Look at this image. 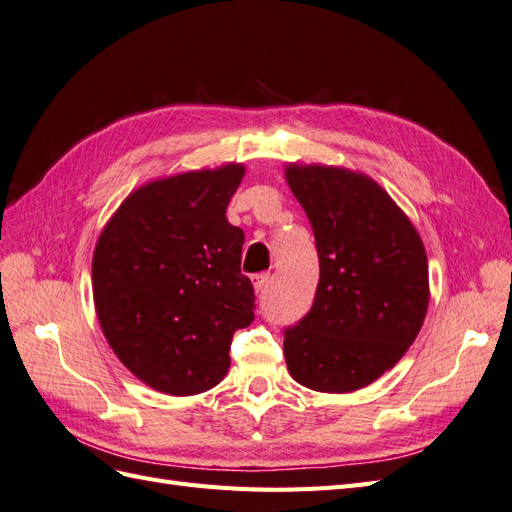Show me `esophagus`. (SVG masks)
<instances>
[{
    "mask_svg": "<svg viewBox=\"0 0 512 512\" xmlns=\"http://www.w3.org/2000/svg\"><path fill=\"white\" fill-rule=\"evenodd\" d=\"M269 280H271V273H256V275H252V282H254L256 292H265V288L269 286Z\"/></svg>",
    "mask_w": 512,
    "mask_h": 512,
    "instance_id": "obj_1",
    "label": "esophagus"
}]
</instances>
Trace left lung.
Masks as SVG:
<instances>
[{
  "mask_svg": "<svg viewBox=\"0 0 512 512\" xmlns=\"http://www.w3.org/2000/svg\"><path fill=\"white\" fill-rule=\"evenodd\" d=\"M286 179L312 224L320 262L312 309L284 329L288 371L312 391L363 389L406 354L423 327V241L365 175L292 164Z\"/></svg>",
  "mask_w": 512,
  "mask_h": 512,
  "instance_id": "obj_1",
  "label": "left lung"
}]
</instances>
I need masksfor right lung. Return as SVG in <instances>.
<instances>
[{
    "mask_svg": "<svg viewBox=\"0 0 512 512\" xmlns=\"http://www.w3.org/2000/svg\"><path fill=\"white\" fill-rule=\"evenodd\" d=\"M241 164L151 181L132 192L94 252V301L119 361L151 389L196 395L230 367L232 335L256 297L241 273L243 230L226 207Z\"/></svg>",
    "mask_w": 512,
    "mask_h": 512,
    "instance_id": "obj_1",
    "label": "right lung"
}]
</instances>
